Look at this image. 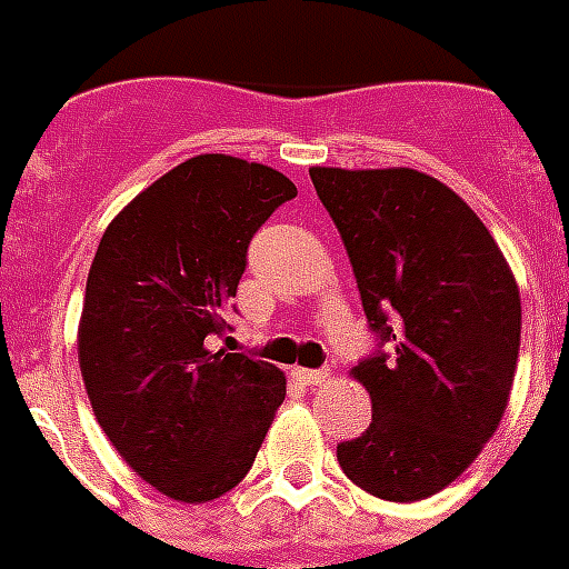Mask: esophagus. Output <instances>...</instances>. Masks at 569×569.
Masks as SVG:
<instances>
[{"instance_id": "1", "label": "esophagus", "mask_w": 569, "mask_h": 569, "mask_svg": "<svg viewBox=\"0 0 569 569\" xmlns=\"http://www.w3.org/2000/svg\"><path fill=\"white\" fill-rule=\"evenodd\" d=\"M292 375L295 380H301L307 387H321V383L330 378L328 369H292Z\"/></svg>"}]
</instances>
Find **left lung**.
<instances>
[{"label":"left lung","instance_id":"obj_1","mask_svg":"<svg viewBox=\"0 0 569 569\" xmlns=\"http://www.w3.org/2000/svg\"><path fill=\"white\" fill-rule=\"evenodd\" d=\"M355 268L375 351L355 366L372 425L337 446L357 487L419 502L478 458L520 357V289L502 250L451 189L410 168H312Z\"/></svg>","mask_w":569,"mask_h":569}]
</instances>
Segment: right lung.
Masks as SVG:
<instances>
[{"instance_id":"1","label":"right lung","mask_w":569,"mask_h":569,"mask_svg":"<svg viewBox=\"0 0 569 569\" xmlns=\"http://www.w3.org/2000/svg\"><path fill=\"white\" fill-rule=\"evenodd\" d=\"M298 194L266 164L206 153L177 164L109 223L84 286L79 366L120 458L177 502L248 476L286 398L274 363L209 351L232 330L253 232Z\"/></svg>"}]
</instances>
